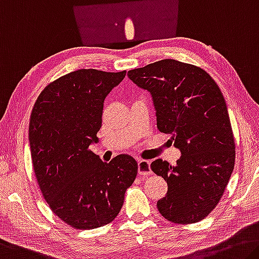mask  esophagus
Masks as SVG:
<instances>
[{
    "label": "esophagus",
    "mask_w": 259,
    "mask_h": 259,
    "mask_svg": "<svg viewBox=\"0 0 259 259\" xmlns=\"http://www.w3.org/2000/svg\"><path fill=\"white\" fill-rule=\"evenodd\" d=\"M138 174L142 176H149L152 174L150 161H147V160H143V159L138 160Z\"/></svg>",
    "instance_id": "obj_1"
}]
</instances>
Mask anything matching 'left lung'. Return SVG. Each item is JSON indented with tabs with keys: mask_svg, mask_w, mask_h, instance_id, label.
<instances>
[{
	"mask_svg": "<svg viewBox=\"0 0 259 259\" xmlns=\"http://www.w3.org/2000/svg\"><path fill=\"white\" fill-rule=\"evenodd\" d=\"M153 99L159 131L181 151L175 166L161 159L151 169L167 181L157 207L174 224L203 220L218 205L235 165V142L225 98L202 68L161 60L128 71Z\"/></svg>",
	"mask_w": 259,
	"mask_h": 259,
	"instance_id": "left-lung-1",
	"label": "left lung"
}]
</instances>
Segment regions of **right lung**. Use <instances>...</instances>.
<instances>
[{"label":"right lung","instance_id":"add662e5","mask_svg":"<svg viewBox=\"0 0 259 259\" xmlns=\"http://www.w3.org/2000/svg\"><path fill=\"white\" fill-rule=\"evenodd\" d=\"M126 71L79 69L48 84L33 106L28 128L32 163L51 210L76 229H93L116 218L138 165L120 154L101 161L98 142L104 101Z\"/></svg>","mask_w":259,"mask_h":259}]
</instances>
